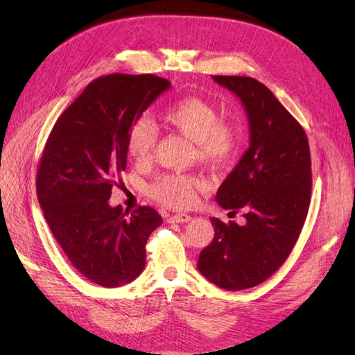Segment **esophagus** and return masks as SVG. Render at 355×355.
Listing matches in <instances>:
<instances>
[{
  "instance_id": "1",
  "label": "esophagus",
  "mask_w": 355,
  "mask_h": 355,
  "mask_svg": "<svg viewBox=\"0 0 355 355\" xmlns=\"http://www.w3.org/2000/svg\"><path fill=\"white\" fill-rule=\"evenodd\" d=\"M168 218H170L171 223H187V221L191 220V216L185 214V213H180V214H173Z\"/></svg>"
}]
</instances>
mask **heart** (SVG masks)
<instances>
[{
  "label": "heart",
  "instance_id": "b5f03b06",
  "mask_svg": "<svg viewBox=\"0 0 355 355\" xmlns=\"http://www.w3.org/2000/svg\"><path fill=\"white\" fill-rule=\"evenodd\" d=\"M161 121L177 132L194 141L197 158L213 166L229 164L240 146V130L227 121H221L218 109L206 99L185 98L166 106ZM157 128L148 118L130 123L125 146L130 158L138 162L151 157L157 144ZM204 181L190 174H162L148 185V194L164 206L190 209L197 202Z\"/></svg>",
  "mask_w": 355,
  "mask_h": 355
}]
</instances>
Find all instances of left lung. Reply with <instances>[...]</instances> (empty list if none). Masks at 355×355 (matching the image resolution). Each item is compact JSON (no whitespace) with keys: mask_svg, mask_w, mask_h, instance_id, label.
<instances>
[{"mask_svg":"<svg viewBox=\"0 0 355 355\" xmlns=\"http://www.w3.org/2000/svg\"><path fill=\"white\" fill-rule=\"evenodd\" d=\"M241 101L250 146L216 194L218 206L241 210L245 225L211 217L214 239L198 270L218 288L249 289L284 265L301 234L311 202V153L304 128L253 78L213 76Z\"/></svg>","mask_w":355,"mask_h":355,"instance_id":"left-lung-1","label":"left lung"}]
</instances>
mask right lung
Instances as JSON below:
<instances>
[{"label": "right lung", "mask_w": 355, "mask_h": 355, "mask_svg": "<svg viewBox=\"0 0 355 355\" xmlns=\"http://www.w3.org/2000/svg\"><path fill=\"white\" fill-rule=\"evenodd\" d=\"M154 74L112 73L90 82L54 123L37 171V198L71 265L93 284L116 288L145 268L146 240L162 218L153 207H110L126 168L128 129L162 92Z\"/></svg>", "instance_id": "obj_1"}]
</instances>
